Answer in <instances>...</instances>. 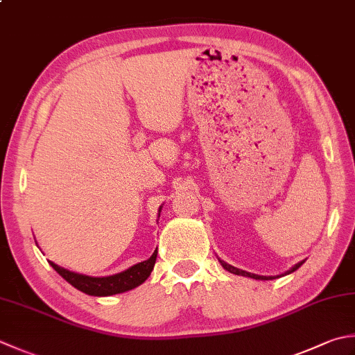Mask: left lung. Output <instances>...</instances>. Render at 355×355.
<instances>
[{
    "label": "left lung",
    "instance_id": "8db88e82",
    "mask_svg": "<svg viewBox=\"0 0 355 355\" xmlns=\"http://www.w3.org/2000/svg\"><path fill=\"white\" fill-rule=\"evenodd\" d=\"M218 261L221 263V266H223V268L227 270V272L235 274V275H241V277H251V279H255V280H274V279H277V277H283V275H288V274H291V272H294V270H297L298 268H300V266L303 265V261H300V263H297V265H295L294 268H291L289 270H286V272L282 274V275H277V277H266V275H257V274L246 272V270L239 269V268H234L232 265H227L226 261L220 260V259H218Z\"/></svg>",
    "mask_w": 355,
    "mask_h": 355
}]
</instances>
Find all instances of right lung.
<instances>
[{"label":"right lung","instance_id":"obj_1","mask_svg":"<svg viewBox=\"0 0 355 355\" xmlns=\"http://www.w3.org/2000/svg\"><path fill=\"white\" fill-rule=\"evenodd\" d=\"M157 254L158 251L155 249L154 254H152L148 260L137 263V265L123 270V272L109 275V277H89V275L76 274V272H72V270H67L64 268L55 265L53 261H49V265L57 270V272L67 283H71L73 288L81 291V293H85L87 295H94V297H109V295L126 293V291L140 286L141 283L148 280L152 269L155 266Z\"/></svg>","mask_w":355,"mask_h":355}]
</instances>
